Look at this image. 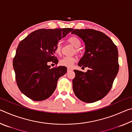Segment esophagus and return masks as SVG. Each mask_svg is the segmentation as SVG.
I'll list each match as a JSON object with an SVG mask.
<instances>
[{
    "instance_id": "obj_1",
    "label": "esophagus",
    "mask_w": 132,
    "mask_h": 132,
    "mask_svg": "<svg viewBox=\"0 0 132 132\" xmlns=\"http://www.w3.org/2000/svg\"><path fill=\"white\" fill-rule=\"evenodd\" d=\"M73 70V69L71 68H68V71H71Z\"/></svg>"
}]
</instances>
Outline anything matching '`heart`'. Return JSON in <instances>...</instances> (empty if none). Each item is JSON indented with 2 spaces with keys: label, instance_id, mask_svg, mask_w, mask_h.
Masks as SVG:
<instances>
[{
  "label": "heart",
  "instance_id": "obj_1",
  "mask_svg": "<svg viewBox=\"0 0 132 132\" xmlns=\"http://www.w3.org/2000/svg\"><path fill=\"white\" fill-rule=\"evenodd\" d=\"M67 42L68 43L74 46L75 48V50L74 52L76 53H79L80 50L79 48L81 46V42L80 40L77 37L75 36H72L69 37L67 39ZM62 46L60 44H57L55 48V52L57 55H60L61 53ZM76 62V58L75 56H64L62 59L60 60L59 64L61 66H66V67H71L75 62Z\"/></svg>",
  "mask_w": 132,
  "mask_h": 132
}]
</instances>
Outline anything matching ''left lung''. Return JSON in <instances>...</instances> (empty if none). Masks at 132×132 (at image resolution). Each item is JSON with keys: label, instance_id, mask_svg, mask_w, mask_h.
Segmentation results:
<instances>
[{"label": "left lung", "instance_id": "8db88e82", "mask_svg": "<svg viewBox=\"0 0 132 132\" xmlns=\"http://www.w3.org/2000/svg\"><path fill=\"white\" fill-rule=\"evenodd\" d=\"M71 34L81 38L85 52L79 62L87 67V72L74 70L73 90L81 101L93 103L101 100L111 90L119 70L118 51L110 38L93 29H73Z\"/></svg>", "mask_w": 132, "mask_h": 132}]
</instances>
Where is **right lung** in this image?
<instances>
[{"mask_svg": "<svg viewBox=\"0 0 132 132\" xmlns=\"http://www.w3.org/2000/svg\"><path fill=\"white\" fill-rule=\"evenodd\" d=\"M73 28L39 29L20 42L13 61L17 86L28 98L43 101L52 95L65 66L51 68L50 62L57 63L55 48L59 40Z\"/></svg>", "mask_w": 132, "mask_h": 132, "instance_id": "1", "label": "right lung"}]
</instances>
